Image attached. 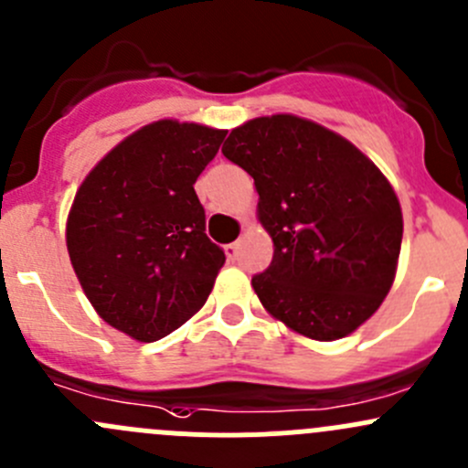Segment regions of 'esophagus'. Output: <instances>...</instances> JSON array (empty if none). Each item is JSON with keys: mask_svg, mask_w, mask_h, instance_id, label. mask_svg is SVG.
I'll list each match as a JSON object with an SVG mask.
<instances>
[{"mask_svg": "<svg viewBox=\"0 0 468 468\" xmlns=\"http://www.w3.org/2000/svg\"><path fill=\"white\" fill-rule=\"evenodd\" d=\"M224 251H226V258H229V261H235V258H238V251H239V244L238 242L226 244Z\"/></svg>", "mask_w": 468, "mask_h": 468, "instance_id": "34e87169", "label": "esophagus"}]
</instances>
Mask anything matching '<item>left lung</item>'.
I'll list each match as a JSON object with an SVG mask.
<instances>
[{"instance_id":"1","label":"left lung","mask_w":468,"mask_h":468,"mask_svg":"<svg viewBox=\"0 0 468 468\" xmlns=\"http://www.w3.org/2000/svg\"><path fill=\"white\" fill-rule=\"evenodd\" d=\"M221 154L253 176L273 242L251 285L296 335L335 342L376 314L399 269L403 212L369 155L305 117L276 112L230 131Z\"/></svg>"}]
</instances>
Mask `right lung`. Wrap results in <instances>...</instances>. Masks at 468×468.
I'll return each mask as SVG.
<instances>
[{
	"label": "right lung",
	"mask_w": 468,
	"mask_h": 468,
	"mask_svg": "<svg viewBox=\"0 0 468 468\" xmlns=\"http://www.w3.org/2000/svg\"><path fill=\"white\" fill-rule=\"evenodd\" d=\"M224 135L197 122H151L112 146L74 195L69 262L94 313L135 342L195 317L224 267L195 192Z\"/></svg>",
	"instance_id": "obj_1"
}]
</instances>
